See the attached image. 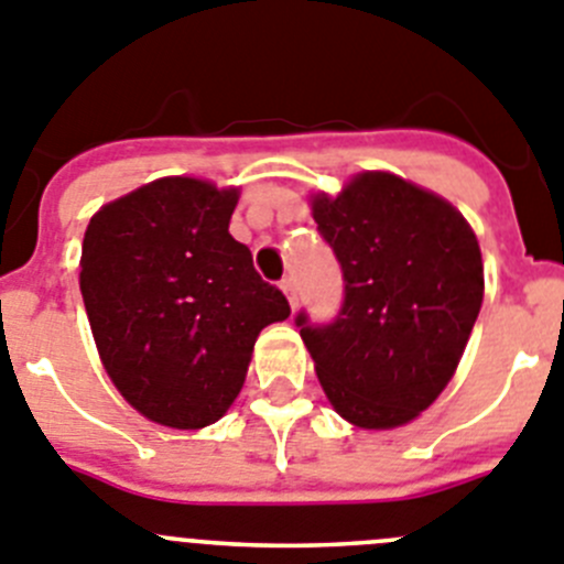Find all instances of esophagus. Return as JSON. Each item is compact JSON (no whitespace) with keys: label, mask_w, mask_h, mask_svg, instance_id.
<instances>
[{"label":"esophagus","mask_w":564,"mask_h":564,"mask_svg":"<svg viewBox=\"0 0 564 564\" xmlns=\"http://www.w3.org/2000/svg\"><path fill=\"white\" fill-rule=\"evenodd\" d=\"M281 289H283V294H286L289 306H292V308L297 306V283H294V278H283Z\"/></svg>","instance_id":"34e87169"}]
</instances>
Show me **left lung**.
Segmentation results:
<instances>
[{"instance_id":"obj_1","label":"left lung","mask_w":564,"mask_h":564,"mask_svg":"<svg viewBox=\"0 0 564 564\" xmlns=\"http://www.w3.org/2000/svg\"><path fill=\"white\" fill-rule=\"evenodd\" d=\"M312 216L345 281L332 323L294 317L319 384L357 427H402L464 357L484 303L478 238L449 202L384 171L314 196Z\"/></svg>"}]
</instances>
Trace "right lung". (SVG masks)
<instances>
[{
	"instance_id": "add662e5",
	"label": "right lung",
	"mask_w": 564,
	"mask_h": 564,
	"mask_svg": "<svg viewBox=\"0 0 564 564\" xmlns=\"http://www.w3.org/2000/svg\"><path fill=\"white\" fill-rule=\"evenodd\" d=\"M236 187L165 176L93 216L80 294L100 362L162 427L199 430L241 393L252 348L289 303L230 236Z\"/></svg>"
}]
</instances>
